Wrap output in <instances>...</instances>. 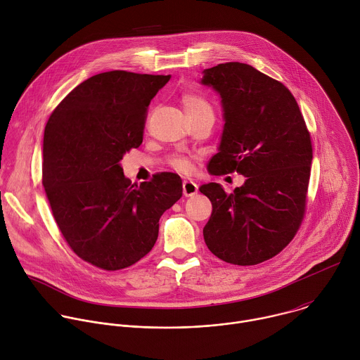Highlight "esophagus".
Here are the masks:
<instances>
[{"instance_id": "esophagus-1", "label": "esophagus", "mask_w": 360, "mask_h": 360, "mask_svg": "<svg viewBox=\"0 0 360 360\" xmlns=\"http://www.w3.org/2000/svg\"><path fill=\"white\" fill-rule=\"evenodd\" d=\"M198 191H199V186H198L195 182H192V181H184V184H182V192H184V195H185L186 198L195 196V195L198 193Z\"/></svg>"}]
</instances>
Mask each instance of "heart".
Returning a JSON list of instances; mask_svg holds the SVG:
<instances>
[{"instance_id":"1","label":"heart","mask_w":360,"mask_h":360,"mask_svg":"<svg viewBox=\"0 0 360 360\" xmlns=\"http://www.w3.org/2000/svg\"><path fill=\"white\" fill-rule=\"evenodd\" d=\"M182 104H184V108L186 111V115H196V114H202V112H212V107L209 105V103L198 96V94H193V93H188L182 97ZM172 165L179 169V171H186L189 168V162L186 158H182V157H175L172 158Z\"/></svg>"}]
</instances>
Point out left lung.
I'll return each mask as SVG.
<instances>
[{"mask_svg":"<svg viewBox=\"0 0 360 360\" xmlns=\"http://www.w3.org/2000/svg\"><path fill=\"white\" fill-rule=\"evenodd\" d=\"M202 73L199 83L219 94L224 122L207 171L246 178L230 195L214 182L199 188L213 207L203 238L220 260L255 266L278 255L301 224L309 133L291 91L253 66L229 62Z\"/></svg>","mask_w":360,"mask_h":360,"instance_id":"1","label":"left lung"}]
</instances>
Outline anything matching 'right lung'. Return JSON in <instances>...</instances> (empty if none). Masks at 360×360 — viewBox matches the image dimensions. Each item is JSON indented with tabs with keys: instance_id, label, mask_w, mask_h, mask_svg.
I'll use <instances>...</instances> for the list:
<instances>
[{
	"instance_id": "1",
	"label": "right lung",
	"mask_w": 360,
	"mask_h": 360,
	"mask_svg": "<svg viewBox=\"0 0 360 360\" xmlns=\"http://www.w3.org/2000/svg\"><path fill=\"white\" fill-rule=\"evenodd\" d=\"M171 75L112 70L76 86L44 134V188L72 250L108 271L133 266L154 248L160 217L182 196L171 172L131 184L120 161L143 143L151 100Z\"/></svg>"
}]
</instances>
